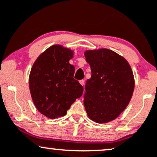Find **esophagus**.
<instances>
[{
	"label": "esophagus",
	"instance_id": "esophagus-1",
	"mask_svg": "<svg viewBox=\"0 0 157 157\" xmlns=\"http://www.w3.org/2000/svg\"><path fill=\"white\" fill-rule=\"evenodd\" d=\"M79 82H80L81 85H82V86H84V85H85V80H81L79 81Z\"/></svg>",
	"mask_w": 157,
	"mask_h": 157
}]
</instances>
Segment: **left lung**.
Here are the masks:
<instances>
[{
	"mask_svg": "<svg viewBox=\"0 0 157 157\" xmlns=\"http://www.w3.org/2000/svg\"><path fill=\"white\" fill-rule=\"evenodd\" d=\"M91 68L87 80L84 105L87 116L99 124L116 119L128 105L134 89V79L128 62L108 49L85 52Z\"/></svg>",
	"mask_w": 157,
	"mask_h": 157,
	"instance_id": "8db88e82",
	"label": "left lung"
}]
</instances>
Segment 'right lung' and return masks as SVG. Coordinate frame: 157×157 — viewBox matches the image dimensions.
<instances>
[{"label":"right lung","instance_id":"add662e5","mask_svg":"<svg viewBox=\"0 0 157 157\" xmlns=\"http://www.w3.org/2000/svg\"><path fill=\"white\" fill-rule=\"evenodd\" d=\"M70 49L54 45L35 61L29 75V89L37 110L47 118L65 116L83 93V87L73 78L75 67Z\"/></svg>","mask_w":157,"mask_h":157}]
</instances>
